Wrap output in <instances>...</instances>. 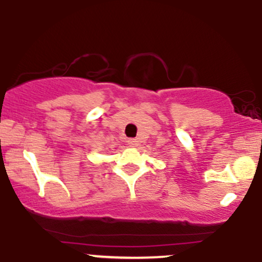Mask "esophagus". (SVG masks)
Segmentation results:
<instances>
[{
  "label": "esophagus",
  "instance_id": "1",
  "mask_svg": "<svg viewBox=\"0 0 262 262\" xmlns=\"http://www.w3.org/2000/svg\"><path fill=\"white\" fill-rule=\"evenodd\" d=\"M135 143H137V140H135V139H128V144L130 146H134Z\"/></svg>",
  "mask_w": 262,
  "mask_h": 262
}]
</instances>
